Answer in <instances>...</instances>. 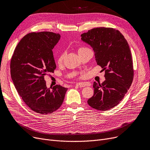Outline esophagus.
Instances as JSON below:
<instances>
[{"mask_svg": "<svg viewBox=\"0 0 150 150\" xmlns=\"http://www.w3.org/2000/svg\"><path fill=\"white\" fill-rule=\"evenodd\" d=\"M76 86L78 88H83V87H85V86H89V85L86 83H76Z\"/></svg>", "mask_w": 150, "mask_h": 150, "instance_id": "34e87169", "label": "esophagus"}]
</instances>
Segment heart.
<instances>
[{
  "label": "heart",
  "instance_id": "obj_1",
  "mask_svg": "<svg viewBox=\"0 0 150 150\" xmlns=\"http://www.w3.org/2000/svg\"><path fill=\"white\" fill-rule=\"evenodd\" d=\"M87 49V48H84V47H81V48H80L79 49H78V51L80 50H83V49ZM63 57H64V53H62L61 54L60 56L59 57V58H58V61L59 62H61L62 59H63Z\"/></svg>",
  "mask_w": 150,
  "mask_h": 150
}]
</instances>
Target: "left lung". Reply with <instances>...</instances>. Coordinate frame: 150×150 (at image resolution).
I'll use <instances>...</instances> for the list:
<instances>
[{
  "label": "left lung",
  "mask_w": 150,
  "mask_h": 150,
  "mask_svg": "<svg viewBox=\"0 0 150 150\" xmlns=\"http://www.w3.org/2000/svg\"><path fill=\"white\" fill-rule=\"evenodd\" d=\"M81 41L94 52L97 64L105 70V81L93 82V96L88 105L100 111L113 108L122 100L134 77L129 46L123 35L112 28H92L81 35Z\"/></svg>",
  "instance_id": "left-lung-1"
}]
</instances>
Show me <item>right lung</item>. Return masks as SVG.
Wrapping results in <instances>:
<instances>
[{
  "mask_svg": "<svg viewBox=\"0 0 150 150\" xmlns=\"http://www.w3.org/2000/svg\"><path fill=\"white\" fill-rule=\"evenodd\" d=\"M59 34L49 31L23 36L14 50L10 70L13 84L25 103L41 114L53 112L61 106L67 88L56 85L47 88L46 73L56 69L52 50Z\"/></svg>",
  "mask_w": 150,
  "mask_h": 150,
  "instance_id": "add662e5",
  "label": "right lung"
}]
</instances>
